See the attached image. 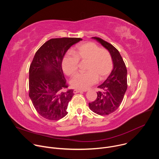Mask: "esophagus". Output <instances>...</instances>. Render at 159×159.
Instances as JSON below:
<instances>
[{
  "label": "esophagus",
  "mask_w": 159,
  "mask_h": 159,
  "mask_svg": "<svg viewBox=\"0 0 159 159\" xmlns=\"http://www.w3.org/2000/svg\"><path fill=\"white\" fill-rule=\"evenodd\" d=\"M83 90H77V89H75L74 90V93L76 94V93H83Z\"/></svg>",
  "instance_id": "esophagus-1"
}]
</instances>
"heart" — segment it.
<instances>
[{"label":"heart","mask_w":159,"mask_h":159,"mask_svg":"<svg viewBox=\"0 0 159 159\" xmlns=\"http://www.w3.org/2000/svg\"><path fill=\"white\" fill-rule=\"evenodd\" d=\"M79 61L85 62V73L76 74L70 80L74 89L86 90L99 80H105L113 69V60L109 52L101 48L93 42L80 44L76 47L75 54L68 53L64 55L61 66L64 73L72 75L77 70Z\"/></svg>","instance_id":"heart-1"}]
</instances>
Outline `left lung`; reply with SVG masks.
<instances>
[{
  "instance_id": "left-lung-1",
  "label": "left lung",
  "mask_w": 159,
  "mask_h": 159,
  "mask_svg": "<svg viewBox=\"0 0 159 159\" xmlns=\"http://www.w3.org/2000/svg\"><path fill=\"white\" fill-rule=\"evenodd\" d=\"M111 53L113 69L107 79L98 87L97 99L89 103L90 109L101 116L115 112L123 101L127 89V69L118 50L112 45L98 37H93Z\"/></svg>"
}]
</instances>
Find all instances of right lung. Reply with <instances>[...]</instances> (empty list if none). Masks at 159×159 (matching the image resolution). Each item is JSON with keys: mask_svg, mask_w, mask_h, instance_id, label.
Here are the masks:
<instances>
[{"mask_svg": "<svg viewBox=\"0 0 159 159\" xmlns=\"http://www.w3.org/2000/svg\"><path fill=\"white\" fill-rule=\"evenodd\" d=\"M79 38H53L38 50L29 70V96L44 118L58 120L67 115L66 109L74 96L63 73V57L73 44L82 41Z\"/></svg>", "mask_w": 159, "mask_h": 159, "instance_id": "obj_1", "label": "right lung"}]
</instances>
